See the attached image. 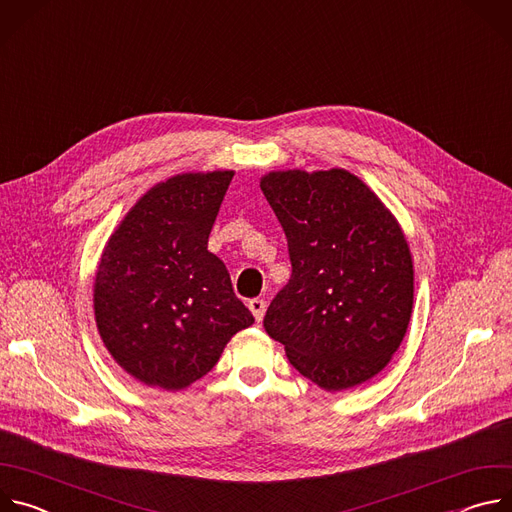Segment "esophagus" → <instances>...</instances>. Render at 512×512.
<instances>
[{"mask_svg":"<svg viewBox=\"0 0 512 512\" xmlns=\"http://www.w3.org/2000/svg\"><path fill=\"white\" fill-rule=\"evenodd\" d=\"M249 310L253 312L255 320H257V322H261V320H263V316H265V300H261V298L251 300V302H249Z\"/></svg>","mask_w":512,"mask_h":512,"instance_id":"obj_1","label":"esophagus"}]
</instances>
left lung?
<instances>
[{
    "instance_id": "8db88e82",
    "label": "left lung",
    "mask_w": 512,
    "mask_h": 512,
    "mask_svg": "<svg viewBox=\"0 0 512 512\" xmlns=\"http://www.w3.org/2000/svg\"><path fill=\"white\" fill-rule=\"evenodd\" d=\"M287 239L291 277L263 326L294 369L326 391L381 373L413 308V263L383 202L346 170L261 180Z\"/></svg>"
}]
</instances>
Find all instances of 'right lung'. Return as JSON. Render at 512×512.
<instances>
[{
	"instance_id": "right-lung-1",
	"label": "right lung",
	"mask_w": 512,
	"mask_h": 512,
	"mask_svg": "<svg viewBox=\"0 0 512 512\" xmlns=\"http://www.w3.org/2000/svg\"><path fill=\"white\" fill-rule=\"evenodd\" d=\"M235 172L180 174L141 196L111 235L95 277L99 334L145 385L204 377L255 318L208 235Z\"/></svg>"
}]
</instances>
